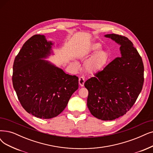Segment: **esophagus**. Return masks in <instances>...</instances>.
I'll list each match as a JSON object with an SVG mask.
<instances>
[{"label":"esophagus","mask_w":153,"mask_h":153,"mask_svg":"<svg viewBox=\"0 0 153 153\" xmlns=\"http://www.w3.org/2000/svg\"><path fill=\"white\" fill-rule=\"evenodd\" d=\"M85 80L84 76H80V78H79V84H80V86H82V87L83 86L84 83H85Z\"/></svg>","instance_id":"obj_1"}]
</instances>
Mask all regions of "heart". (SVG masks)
Masks as SVG:
<instances>
[{"label": "heart", "instance_id": "b5f03b06", "mask_svg": "<svg viewBox=\"0 0 153 153\" xmlns=\"http://www.w3.org/2000/svg\"><path fill=\"white\" fill-rule=\"evenodd\" d=\"M102 46L99 43L91 45L89 48L88 53L91 54L96 53L100 50ZM108 59L109 55L107 51H100L97 52L87 60V62L85 63V69L90 73L100 71L104 68Z\"/></svg>", "mask_w": 153, "mask_h": 153}]
</instances>
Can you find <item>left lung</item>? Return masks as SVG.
<instances>
[{"label":"left lung","instance_id":"1","mask_svg":"<svg viewBox=\"0 0 153 153\" xmlns=\"http://www.w3.org/2000/svg\"><path fill=\"white\" fill-rule=\"evenodd\" d=\"M120 45L121 55L85 82L87 106L94 117L112 120L126 114L136 102L144 83V65L132 42L124 36L106 34Z\"/></svg>","mask_w":153,"mask_h":153}]
</instances>
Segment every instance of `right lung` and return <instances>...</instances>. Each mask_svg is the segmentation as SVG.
Instances as JSON below:
<instances>
[{
	"label": "right lung",
	"mask_w": 153,
	"mask_h": 153,
	"mask_svg": "<svg viewBox=\"0 0 153 153\" xmlns=\"http://www.w3.org/2000/svg\"><path fill=\"white\" fill-rule=\"evenodd\" d=\"M51 42L36 34L25 42L16 56L13 84L18 100L26 111L36 117H56L78 88V78L70 75L45 60Z\"/></svg>",
	"instance_id": "1"
}]
</instances>
